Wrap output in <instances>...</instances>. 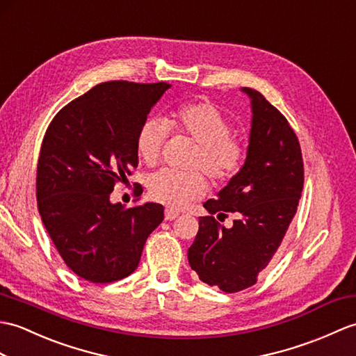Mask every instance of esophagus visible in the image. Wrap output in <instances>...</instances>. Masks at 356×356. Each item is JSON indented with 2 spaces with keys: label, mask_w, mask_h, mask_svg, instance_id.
I'll use <instances>...</instances> for the list:
<instances>
[{
  "label": "esophagus",
  "mask_w": 356,
  "mask_h": 356,
  "mask_svg": "<svg viewBox=\"0 0 356 356\" xmlns=\"http://www.w3.org/2000/svg\"><path fill=\"white\" fill-rule=\"evenodd\" d=\"M177 217H179V212L172 211V209H165V220H167V221H171V220H175Z\"/></svg>",
  "instance_id": "obj_1"
}]
</instances>
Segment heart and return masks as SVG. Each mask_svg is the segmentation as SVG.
Instances as JSON below:
<instances>
[{
    "label": "heart",
    "mask_w": 356,
    "mask_h": 356,
    "mask_svg": "<svg viewBox=\"0 0 356 356\" xmlns=\"http://www.w3.org/2000/svg\"><path fill=\"white\" fill-rule=\"evenodd\" d=\"M168 126L198 144L194 165L216 179L234 177L243 165L241 144L230 135L232 126L217 106L211 103H189L180 106L170 115ZM168 136V127L162 120L148 118L138 130L136 152L145 165L159 161L162 147ZM206 180L198 171L180 172L161 170L148 179V193L153 200L181 208L189 200L206 193Z\"/></svg>",
    "instance_id": "obj_1"
}]
</instances>
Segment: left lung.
Here are the masks:
<instances>
[{"label": "left lung", "instance_id": "8db88e82", "mask_svg": "<svg viewBox=\"0 0 356 356\" xmlns=\"http://www.w3.org/2000/svg\"><path fill=\"white\" fill-rule=\"evenodd\" d=\"M250 98L252 124L245 162L216 200L203 203L209 217L198 218L188 261L202 282L236 293L256 284L279 249L299 206L303 189L300 144L286 118L266 97L241 88ZM235 211L227 229L221 220Z\"/></svg>", "mask_w": 356, "mask_h": 356}]
</instances>
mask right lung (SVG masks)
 <instances>
[{"instance_id": "1", "label": "right lung", "mask_w": 356, "mask_h": 356, "mask_svg": "<svg viewBox=\"0 0 356 356\" xmlns=\"http://www.w3.org/2000/svg\"><path fill=\"white\" fill-rule=\"evenodd\" d=\"M171 85L106 81L66 104L49 122L36 177L38 209L57 252L77 276L107 284L131 275L163 206L111 202L138 167L136 135Z\"/></svg>"}]
</instances>
